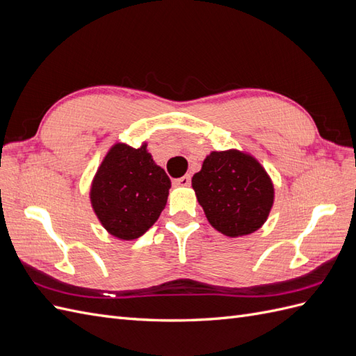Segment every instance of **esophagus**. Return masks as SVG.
I'll list each match as a JSON object with an SVG mask.
<instances>
[{
	"instance_id": "obj_1",
	"label": "esophagus",
	"mask_w": 356,
	"mask_h": 356,
	"mask_svg": "<svg viewBox=\"0 0 356 356\" xmlns=\"http://www.w3.org/2000/svg\"><path fill=\"white\" fill-rule=\"evenodd\" d=\"M190 182H191L190 175H184V177H181V178L174 179V184H175L177 187H188V186H190Z\"/></svg>"
}]
</instances>
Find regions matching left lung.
I'll return each instance as SVG.
<instances>
[{"instance_id": "8db88e82", "label": "left lung", "mask_w": 356, "mask_h": 356, "mask_svg": "<svg viewBox=\"0 0 356 356\" xmlns=\"http://www.w3.org/2000/svg\"><path fill=\"white\" fill-rule=\"evenodd\" d=\"M191 187L212 227L229 238L261 229L275 202L270 175L252 154L230 148L211 152Z\"/></svg>"}]
</instances>
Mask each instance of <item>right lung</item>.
Here are the masks:
<instances>
[{"instance_id":"add662e5","label":"right lung","mask_w":356,"mask_h":356,"mask_svg":"<svg viewBox=\"0 0 356 356\" xmlns=\"http://www.w3.org/2000/svg\"><path fill=\"white\" fill-rule=\"evenodd\" d=\"M147 145L113 144L90 182L92 209L115 239H138L166 207L170 179Z\"/></svg>"}]
</instances>
